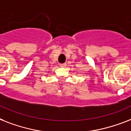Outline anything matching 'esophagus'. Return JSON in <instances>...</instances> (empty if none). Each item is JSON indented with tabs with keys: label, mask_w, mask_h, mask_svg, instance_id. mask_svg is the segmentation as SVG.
<instances>
[{
	"label": "esophagus",
	"mask_w": 131,
	"mask_h": 131,
	"mask_svg": "<svg viewBox=\"0 0 131 131\" xmlns=\"http://www.w3.org/2000/svg\"><path fill=\"white\" fill-rule=\"evenodd\" d=\"M60 66L61 67H65L66 66H67V64L66 63H64V64H60Z\"/></svg>",
	"instance_id": "obj_1"
}]
</instances>
